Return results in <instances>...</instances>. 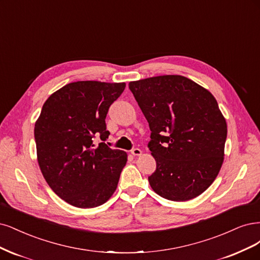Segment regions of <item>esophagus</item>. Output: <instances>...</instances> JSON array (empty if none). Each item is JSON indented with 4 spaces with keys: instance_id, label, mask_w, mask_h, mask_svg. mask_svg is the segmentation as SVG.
<instances>
[{
    "instance_id": "1",
    "label": "esophagus",
    "mask_w": 260,
    "mask_h": 260,
    "mask_svg": "<svg viewBox=\"0 0 260 260\" xmlns=\"http://www.w3.org/2000/svg\"><path fill=\"white\" fill-rule=\"evenodd\" d=\"M131 153L134 155V156H137V155H140L141 154V150L139 148H134Z\"/></svg>"
}]
</instances>
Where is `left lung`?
<instances>
[{
	"label": "left lung",
	"mask_w": 260,
	"mask_h": 260,
	"mask_svg": "<svg viewBox=\"0 0 260 260\" xmlns=\"http://www.w3.org/2000/svg\"><path fill=\"white\" fill-rule=\"evenodd\" d=\"M149 123L156 169L148 180L164 199L182 202L212 185L223 162L227 123L215 97L181 75L129 83Z\"/></svg>",
	"instance_id": "left-lung-1"
}]
</instances>
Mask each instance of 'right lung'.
<instances>
[{"label": "right lung", "instance_id": "1", "mask_svg": "<svg viewBox=\"0 0 260 260\" xmlns=\"http://www.w3.org/2000/svg\"><path fill=\"white\" fill-rule=\"evenodd\" d=\"M125 83L79 81L58 89L35 126L38 162L48 186L75 207L104 204L118 187L127 154L106 144V116ZM103 143L95 147L92 139Z\"/></svg>", "mask_w": 260, "mask_h": 260}]
</instances>
